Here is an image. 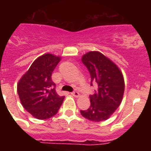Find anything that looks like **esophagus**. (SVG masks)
<instances>
[{"label": "esophagus", "instance_id": "34e87169", "mask_svg": "<svg viewBox=\"0 0 151 151\" xmlns=\"http://www.w3.org/2000/svg\"><path fill=\"white\" fill-rule=\"evenodd\" d=\"M71 94L73 96H74V97H78L80 96V94L79 93H78V91H74V92H72L71 93Z\"/></svg>", "mask_w": 151, "mask_h": 151}]
</instances>
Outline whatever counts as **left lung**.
I'll use <instances>...</instances> for the list:
<instances>
[{
	"mask_svg": "<svg viewBox=\"0 0 151 151\" xmlns=\"http://www.w3.org/2000/svg\"><path fill=\"white\" fill-rule=\"evenodd\" d=\"M82 61L91 75V85L97 83L94 94L90 96L91 106L81 110L85 119L93 122L108 119L119 106L125 91L122 71L115 63L99 51H89Z\"/></svg>",
	"mask_w": 151,
	"mask_h": 151,
	"instance_id": "obj_1",
	"label": "left lung"
}]
</instances>
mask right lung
<instances>
[{
	"label": "right lung",
	"instance_id": "obj_1",
	"mask_svg": "<svg viewBox=\"0 0 151 151\" xmlns=\"http://www.w3.org/2000/svg\"><path fill=\"white\" fill-rule=\"evenodd\" d=\"M61 57L45 54L38 57L17 84V92L23 106L38 119L55 116L62 105L64 96L58 95L51 75Z\"/></svg>",
	"mask_w": 151,
	"mask_h": 151
}]
</instances>
